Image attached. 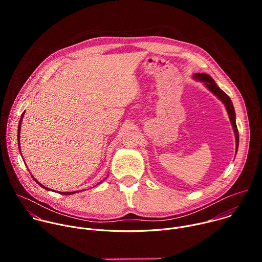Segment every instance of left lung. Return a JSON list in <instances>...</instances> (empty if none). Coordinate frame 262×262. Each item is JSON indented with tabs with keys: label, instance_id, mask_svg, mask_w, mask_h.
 Returning <instances> with one entry per match:
<instances>
[{
	"label": "left lung",
	"instance_id": "1",
	"mask_svg": "<svg viewBox=\"0 0 262 262\" xmlns=\"http://www.w3.org/2000/svg\"><path fill=\"white\" fill-rule=\"evenodd\" d=\"M194 78L197 81L203 82L204 85L208 88V90H210L220 100H222L224 105L226 106L230 122H231L233 130H234L235 140H236V151H237L239 137H238V130H237V126H236V122H235V112H234V107H233V104H232V101H231L230 97L225 92H224L222 89H220L216 86L215 82L212 80V78L210 76H208V74H206V73H196L195 76H194Z\"/></svg>",
	"mask_w": 262,
	"mask_h": 262
}]
</instances>
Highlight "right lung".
<instances>
[{
  "label": "right lung",
  "mask_w": 262,
  "mask_h": 262,
  "mask_svg": "<svg viewBox=\"0 0 262 262\" xmlns=\"http://www.w3.org/2000/svg\"><path fill=\"white\" fill-rule=\"evenodd\" d=\"M24 114H25V112H24V113L21 114V117H20V120H19V123H18V129H17V139H18V142H17V143H18V146H19V134H20V125H21V121H23V117H24ZM18 148H20V146H19ZM32 177H33V176H32ZM33 179H34V180H35L37 183H38L40 186H42L43 189H46V190H49V191H52L51 189H49V188H47V186H45L43 184H41L39 181H37V180H36L34 177H33ZM99 183H100V182H99ZM99 183H98V184H99ZM78 192H80V191H77V192H62V194H63V195H71V194L78 193ZM60 194H61V193H60Z\"/></svg>",
  "instance_id": "right-lung-1"
}]
</instances>
